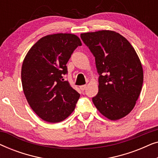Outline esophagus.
Instances as JSON below:
<instances>
[{"instance_id":"obj_1","label":"esophagus","mask_w":158,"mask_h":158,"mask_svg":"<svg viewBox=\"0 0 158 158\" xmlns=\"http://www.w3.org/2000/svg\"><path fill=\"white\" fill-rule=\"evenodd\" d=\"M80 88H81V90H84L86 88V85H83L80 86Z\"/></svg>"}]
</instances>
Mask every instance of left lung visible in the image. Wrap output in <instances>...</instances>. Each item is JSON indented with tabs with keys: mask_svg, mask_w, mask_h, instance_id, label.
Listing matches in <instances>:
<instances>
[{
	"mask_svg": "<svg viewBox=\"0 0 158 158\" xmlns=\"http://www.w3.org/2000/svg\"><path fill=\"white\" fill-rule=\"evenodd\" d=\"M96 60L98 93L92 98L99 112L110 120L120 119L134 109L143 83V69L135 49L126 38L110 30L81 34Z\"/></svg>",
	"mask_w": 158,
	"mask_h": 158,
	"instance_id": "left-lung-1",
	"label": "left lung"
}]
</instances>
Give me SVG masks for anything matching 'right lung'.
Listing matches in <instances>:
<instances>
[{
	"mask_svg": "<svg viewBox=\"0 0 158 158\" xmlns=\"http://www.w3.org/2000/svg\"><path fill=\"white\" fill-rule=\"evenodd\" d=\"M81 45L75 34H49L38 40L23 60V93L31 109L45 122H60L74 111L80 94L62 76L73 51Z\"/></svg>",
	"mask_w": 158,
	"mask_h": 158,
	"instance_id": "right-lung-1",
	"label": "right lung"
}]
</instances>
